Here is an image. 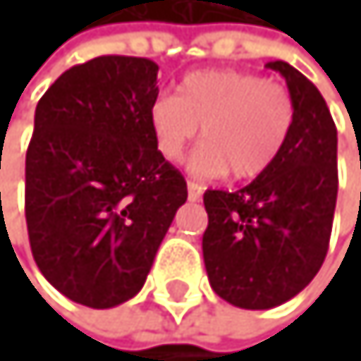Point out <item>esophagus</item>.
<instances>
[{"instance_id":"1","label":"esophagus","mask_w":361,"mask_h":361,"mask_svg":"<svg viewBox=\"0 0 361 361\" xmlns=\"http://www.w3.org/2000/svg\"><path fill=\"white\" fill-rule=\"evenodd\" d=\"M203 195V186L197 184V182H188V199L190 201H199Z\"/></svg>"}]
</instances>
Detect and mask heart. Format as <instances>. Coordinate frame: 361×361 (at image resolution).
Segmentation results:
<instances>
[{
  "instance_id": "heart-1",
  "label": "heart",
  "mask_w": 361,
  "mask_h": 361,
  "mask_svg": "<svg viewBox=\"0 0 361 361\" xmlns=\"http://www.w3.org/2000/svg\"><path fill=\"white\" fill-rule=\"evenodd\" d=\"M156 145L166 160H179L203 140L188 166L199 177L255 179L267 173L293 132L295 102L286 86L255 73L210 68L188 73L175 94H160L149 110Z\"/></svg>"
}]
</instances>
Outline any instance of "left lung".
Wrapping results in <instances>:
<instances>
[{"label":"left lung","instance_id":"left-lung-1","mask_svg":"<svg viewBox=\"0 0 361 361\" xmlns=\"http://www.w3.org/2000/svg\"><path fill=\"white\" fill-rule=\"evenodd\" d=\"M295 123L273 166L235 192L205 190L203 262L214 293L245 310L286 303L321 271L338 197V132L318 88L288 62Z\"/></svg>","mask_w":361,"mask_h":361}]
</instances>
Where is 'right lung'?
I'll use <instances>...</instances> for the list:
<instances>
[{"label":"right lung","instance_id":"obj_1","mask_svg":"<svg viewBox=\"0 0 361 361\" xmlns=\"http://www.w3.org/2000/svg\"><path fill=\"white\" fill-rule=\"evenodd\" d=\"M158 64L99 56L40 97L25 154V223L36 267L64 297L106 310L142 288L186 179L164 160L149 110Z\"/></svg>","mask_w":361,"mask_h":361}]
</instances>
